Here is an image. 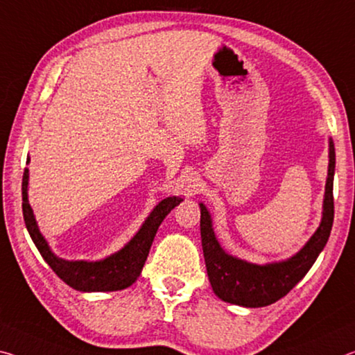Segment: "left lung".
Masks as SVG:
<instances>
[{"instance_id":"obj_1","label":"left lung","mask_w":355,"mask_h":355,"mask_svg":"<svg viewBox=\"0 0 355 355\" xmlns=\"http://www.w3.org/2000/svg\"><path fill=\"white\" fill-rule=\"evenodd\" d=\"M329 174L325 184L322 222L309 243L291 259L278 264L257 266L232 258L223 252L212 230L207 209L201 207V242L205 252L206 269L214 293L230 304L257 309L266 306L284 297L306 275L315 264L319 253L329 241L334 225V171L335 148L330 141Z\"/></svg>"}]
</instances>
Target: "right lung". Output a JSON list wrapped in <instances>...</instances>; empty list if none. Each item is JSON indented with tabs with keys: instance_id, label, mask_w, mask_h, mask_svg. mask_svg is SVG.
<instances>
[{
	"instance_id": "add662e5",
	"label": "right lung",
	"mask_w": 355,
	"mask_h": 355,
	"mask_svg": "<svg viewBox=\"0 0 355 355\" xmlns=\"http://www.w3.org/2000/svg\"><path fill=\"white\" fill-rule=\"evenodd\" d=\"M26 190L28 170L23 171L21 179V209L28 232H30L33 242L36 243L39 253L42 254V258L53 269L55 274L64 283L78 291H119V289H125L132 283H135L141 274L144 261L148 258L149 248L153 245L154 236L160 223L171 212V209L182 201L176 196L160 201L150 212L141 230L137 232V236L121 252L103 261H97V263H86V261H64L51 253L49 243L39 232L33 211L28 205Z\"/></svg>"
}]
</instances>
